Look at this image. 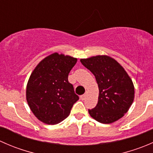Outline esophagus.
Masks as SVG:
<instances>
[{"label": "esophagus", "instance_id": "esophagus-1", "mask_svg": "<svg viewBox=\"0 0 153 153\" xmlns=\"http://www.w3.org/2000/svg\"><path fill=\"white\" fill-rule=\"evenodd\" d=\"M86 94H84V95H81V97H80V98H81V100H84L86 98Z\"/></svg>", "mask_w": 153, "mask_h": 153}]
</instances>
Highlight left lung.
Here are the masks:
<instances>
[{"mask_svg": "<svg viewBox=\"0 0 153 153\" xmlns=\"http://www.w3.org/2000/svg\"><path fill=\"white\" fill-rule=\"evenodd\" d=\"M81 62L95 77L99 95L96 106L89 110L91 117L102 124H111L122 118L134 100L133 83L115 59L97 55Z\"/></svg>", "mask_w": 153, "mask_h": 153, "instance_id": "obj_1", "label": "left lung"}]
</instances>
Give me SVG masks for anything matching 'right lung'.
<instances>
[{
	"instance_id": "1",
	"label": "right lung",
	"mask_w": 153,
	"mask_h": 153,
	"mask_svg": "<svg viewBox=\"0 0 153 153\" xmlns=\"http://www.w3.org/2000/svg\"><path fill=\"white\" fill-rule=\"evenodd\" d=\"M77 58L58 53L46 57L35 68L27 86L28 105L38 120L56 124L67 118L79 99L68 75Z\"/></svg>"
}]
</instances>
